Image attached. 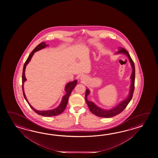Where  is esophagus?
<instances>
[{
  "instance_id": "1",
  "label": "esophagus",
  "mask_w": 158,
  "mask_h": 158,
  "mask_svg": "<svg viewBox=\"0 0 158 158\" xmlns=\"http://www.w3.org/2000/svg\"><path fill=\"white\" fill-rule=\"evenodd\" d=\"M81 80L82 81H84L85 80V79H86V77H85V76H84V75H82L80 77Z\"/></svg>"
}]
</instances>
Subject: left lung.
Returning a JSON list of instances; mask_svg holds the SVG:
<instances>
[{"mask_svg": "<svg viewBox=\"0 0 158 158\" xmlns=\"http://www.w3.org/2000/svg\"><path fill=\"white\" fill-rule=\"evenodd\" d=\"M116 54H123L127 55L128 57L129 60L130 61V63L132 68V73L131 76V84L130 86V90L129 93L128 95V97L124 101H121V102L116 106L115 107L112 108L110 110H104L101 108L98 107L94 102L87 100V96L90 94V90L89 89L86 90V94H85V101L87 103L88 107L90 109V111L93 114L101 117V118H111L117 114H120L122 111L124 110L126 107L128 106L129 103L131 101V98L133 97V94L134 90V81H135V66H134V62L132 60L131 57L128 51L124 48L120 47L119 50L118 52H116Z\"/></svg>", "mask_w": 158, "mask_h": 158, "instance_id": "left-lung-1", "label": "left lung"}]
</instances>
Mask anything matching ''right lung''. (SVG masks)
<instances>
[{
	"label": "right lung",
	"instance_id": "right-lung-1",
	"mask_svg": "<svg viewBox=\"0 0 158 158\" xmlns=\"http://www.w3.org/2000/svg\"><path fill=\"white\" fill-rule=\"evenodd\" d=\"M48 46V44H46L45 42H42L40 44H39L37 47H35L33 51L31 52V54L29 55V56L27 59V61H25V64L24 65V68H23V77H22V88H23V95H24V98L25 99V100L27 101V103L30 106L31 108L35 112H36L37 114H40L41 116H46V117H51V116H57L58 114H60L63 111H64L65 108H66V106L67 105L68 102V99L71 95L72 91L73 90V89H74L75 86H76V85L77 84V80H74L72 82H68L65 86V91L66 92V94L64 95L62 98V100L60 104L59 105V106H57V107L54 108L53 110H47V111H38L37 110H35L34 108L33 107L30 103H29L28 101L27 100V97L25 96V94L24 93V84L25 81H27V78L25 77V68L27 67V64L29 63L31 57L33 56L34 54L38 51L40 50L41 49H43L44 48Z\"/></svg>",
	"mask_w": 158,
	"mask_h": 158
}]
</instances>
